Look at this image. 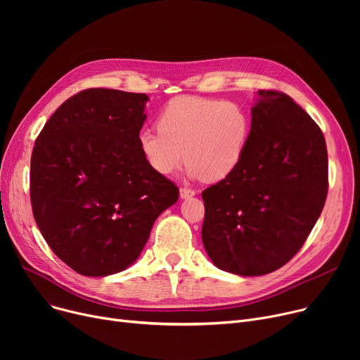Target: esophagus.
I'll list each match as a JSON object with an SVG mask.
<instances>
[{
	"label": "esophagus",
	"instance_id": "1",
	"mask_svg": "<svg viewBox=\"0 0 360 360\" xmlns=\"http://www.w3.org/2000/svg\"><path fill=\"white\" fill-rule=\"evenodd\" d=\"M179 195L182 200H186V198H191L195 195V191L194 190H190V188H181L179 190Z\"/></svg>",
	"mask_w": 360,
	"mask_h": 360
}]
</instances>
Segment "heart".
Instances as JSON below:
<instances>
[{
	"mask_svg": "<svg viewBox=\"0 0 360 360\" xmlns=\"http://www.w3.org/2000/svg\"><path fill=\"white\" fill-rule=\"evenodd\" d=\"M250 131V115L235 102L178 96L160 110L158 131H140L137 144L144 162L162 176L175 174L186 159L191 178L219 182L240 165Z\"/></svg>",
	"mask_w": 360,
	"mask_h": 360,
	"instance_id": "heart-1",
	"label": "heart"
}]
</instances>
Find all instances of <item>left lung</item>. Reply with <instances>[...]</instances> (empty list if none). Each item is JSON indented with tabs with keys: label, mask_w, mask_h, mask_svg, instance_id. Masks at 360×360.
Returning a JSON list of instances; mask_svg holds the SVG:
<instances>
[{
	"label": "left lung",
	"mask_w": 360,
	"mask_h": 360,
	"mask_svg": "<svg viewBox=\"0 0 360 360\" xmlns=\"http://www.w3.org/2000/svg\"><path fill=\"white\" fill-rule=\"evenodd\" d=\"M328 156L323 132L285 93L258 90L240 165L202 191V245L214 266L264 276L300 250L324 209Z\"/></svg>",
	"instance_id": "8db88e82"
}]
</instances>
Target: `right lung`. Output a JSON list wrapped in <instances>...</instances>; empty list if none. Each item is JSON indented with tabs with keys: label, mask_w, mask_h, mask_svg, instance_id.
I'll list each match as a JSON object with an SVG mask.
<instances>
[{
	"label": "right lung",
	"mask_w": 360,
	"mask_h": 360,
	"mask_svg": "<svg viewBox=\"0 0 360 360\" xmlns=\"http://www.w3.org/2000/svg\"><path fill=\"white\" fill-rule=\"evenodd\" d=\"M147 102L144 93L83 90L55 110L34 143L33 217L55 255L79 274L128 269L156 219L178 201V186L139 150Z\"/></svg>",
	"instance_id": "1"
}]
</instances>
